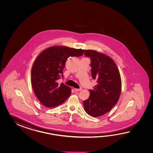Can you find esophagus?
<instances>
[{"instance_id": "1", "label": "esophagus", "mask_w": 153, "mask_h": 153, "mask_svg": "<svg viewBox=\"0 0 153 153\" xmlns=\"http://www.w3.org/2000/svg\"><path fill=\"white\" fill-rule=\"evenodd\" d=\"M74 91L78 92V91H81L82 88H74Z\"/></svg>"}]
</instances>
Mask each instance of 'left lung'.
<instances>
[{"label": "left lung", "instance_id": "1", "mask_svg": "<svg viewBox=\"0 0 153 153\" xmlns=\"http://www.w3.org/2000/svg\"><path fill=\"white\" fill-rule=\"evenodd\" d=\"M91 59V74L97 84L89 90L90 95L83 102L85 111L98 117L111 111L117 103L121 91V79L117 66L110 57L93 50H85Z\"/></svg>", "mask_w": 153, "mask_h": 153}]
</instances>
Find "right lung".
I'll return each instance as SVG.
<instances>
[{
	"label": "right lung",
	"mask_w": 153,
	"mask_h": 153,
	"mask_svg": "<svg viewBox=\"0 0 153 153\" xmlns=\"http://www.w3.org/2000/svg\"><path fill=\"white\" fill-rule=\"evenodd\" d=\"M84 50L65 46H53L42 51L36 57L31 71L33 89L36 97L46 107L63 103L71 94V88L58 80L69 57L82 55Z\"/></svg>",
	"instance_id": "1"
}]
</instances>
